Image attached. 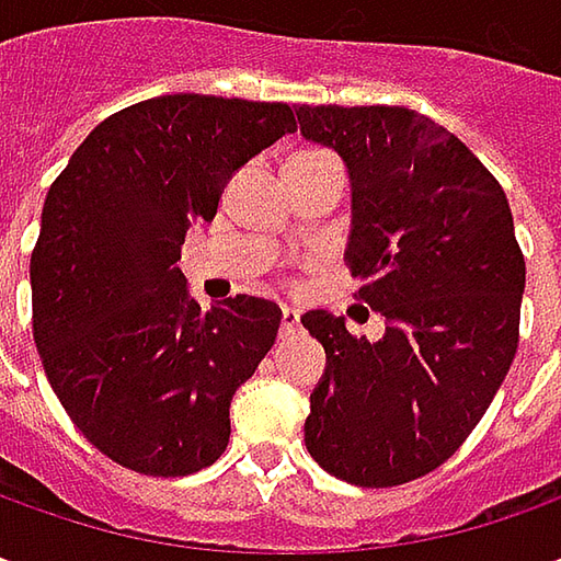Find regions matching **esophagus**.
Returning <instances> with one entry per match:
<instances>
[{"instance_id":"1","label":"esophagus","mask_w":561,"mask_h":561,"mask_svg":"<svg viewBox=\"0 0 561 561\" xmlns=\"http://www.w3.org/2000/svg\"><path fill=\"white\" fill-rule=\"evenodd\" d=\"M296 328H299V312H296V309H284V312H280V331L290 334Z\"/></svg>"}]
</instances>
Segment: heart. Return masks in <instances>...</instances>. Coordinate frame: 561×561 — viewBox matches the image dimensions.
Here are the masks:
<instances>
[{
	"mask_svg": "<svg viewBox=\"0 0 561 561\" xmlns=\"http://www.w3.org/2000/svg\"><path fill=\"white\" fill-rule=\"evenodd\" d=\"M293 159H299V162H318V159H331V156H328V152H299V156H293Z\"/></svg>",
	"mask_w": 561,
	"mask_h": 561,
	"instance_id": "obj_1",
	"label": "heart"
}]
</instances>
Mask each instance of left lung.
Listing matches in <instances>:
<instances>
[{
    "instance_id": "obj_1",
    "label": "left lung",
    "mask_w": 561,
    "mask_h": 561,
    "mask_svg": "<svg viewBox=\"0 0 561 561\" xmlns=\"http://www.w3.org/2000/svg\"><path fill=\"white\" fill-rule=\"evenodd\" d=\"M299 127L343 156L353 181L346 262L377 343L306 312L328 368L306 446L328 474L399 486L440 468L474 431L518 350L525 255L481 159L402 105H299Z\"/></svg>"
}]
</instances>
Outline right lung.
<instances>
[{
    "instance_id": "add662e5",
    "label": "right lung",
    "mask_w": 561,
    "mask_h": 561,
    "mask_svg": "<svg viewBox=\"0 0 561 561\" xmlns=\"http://www.w3.org/2000/svg\"><path fill=\"white\" fill-rule=\"evenodd\" d=\"M296 130L287 102L174 93L127 105L77 146L31 255L33 340L77 431L121 468L184 478L230 440L280 309L227 296L205 312L178 268L240 164Z\"/></svg>"
}]
</instances>
